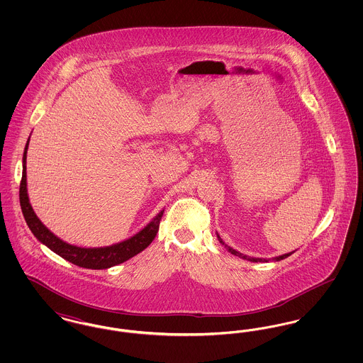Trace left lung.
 <instances>
[{
	"label": "left lung",
	"mask_w": 363,
	"mask_h": 363,
	"mask_svg": "<svg viewBox=\"0 0 363 363\" xmlns=\"http://www.w3.org/2000/svg\"><path fill=\"white\" fill-rule=\"evenodd\" d=\"M216 237H218V240H219V242L225 246V249L231 253V255H234V256H238V257H241V259H247V261H252V262H268V261H271V259H274V261H280V259H286V257H289L291 253H294V252H291V253H286V255H281V256H277V257H272V259H259V257H249V256H246V255H242V253H240V252H237L235 249H233L231 246H228V245H225V242H223V240L219 237V234L216 233Z\"/></svg>",
	"instance_id": "obj_1"
}]
</instances>
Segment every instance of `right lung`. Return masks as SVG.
I'll list each match as a JSON object with an SVG mask.
<instances>
[{
	"label": "right lung",
	"instance_id": "add662e5",
	"mask_svg": "<svg viewBox=\"0 0 363 363\" xmlns=\"http://www.w3.org/2000/svg\"><path fill=\"white\" fill-rule=\"evenodd\" d=\"M30 138L26 144L24 154H23V177L20 184V206L21 212L24 215V219L27 225L33 231L36 240L46 245L50 250L60 257L69 261L72 264L88 268V269H107L114 265H118L125 262L126 259L135 257L140 252H143L151 242L154 241L156 233L159 230V223L163 216V209L156 215L155 218L141 228L138 234L133 237L125 240V241L104 246V247H82L76 245H70L68 242L62 241L55 234L40 222V219L36 216L34 209L30 204L28 193H27V150H28Z\"/></svg>",
	"mask_w": 363,
	"mask_h": 363
}]
</instances>
